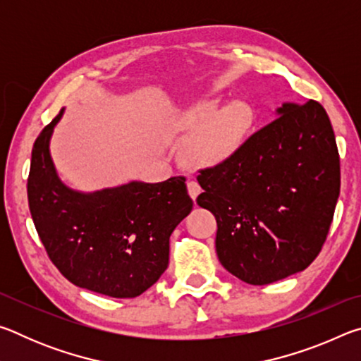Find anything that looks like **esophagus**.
<instances>
[{"instance_id": "obj_1", "label": "esophagus", "mask_w": 361, "mask_h": 361, "mask_svg": "<svg viewBox=\"0 0 361 361\" xmlns=\"http://www.w3.org/2000/svg\"><path fill=\"white\" fill-rule=\"evenodd\" d=\"M200 191H202V189H200L197 181H194V180L188 181V192H189V195H191L192 200L197 199V195L200 194Z\"/></svg>"}]
</instances>
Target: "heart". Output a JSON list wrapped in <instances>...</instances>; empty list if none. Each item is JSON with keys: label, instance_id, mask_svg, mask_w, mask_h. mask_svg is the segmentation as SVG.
I'll use <instances>...</instances> for the list:
<instances>
[{"label": "heart", "instance_id": "1", "mask_svg": "<svg viewBox=\"0 0 361 361\" xmlns=\"http://www.w3.org/2000/svg\"><path fill=\"white\" fill-rule=\"evenodd\" d=\"M253 108L232 100L219 108L215 99L200 100L175 114L172 127L181 135H192L185 149L194 167H216L239 152L252 132Z\"/></svg>", "mask_w": 361, "mask_h": 361}]
</instances>
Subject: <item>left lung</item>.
Returning <instances> with one entry per match:
<instances>
[{"instance_id": "1", "label": "left lung", "mask_w": 361, "mask_h": 361, "mask_svg": "<svg viewBox=\"0 0 361 361\" xmlns=\"http://www.w3.org/2000/svg\"><path fill=\"white\" fill-rule=\"evenodd\" d=\"M279 118L221 166L200 170L197 204L216 218V255L250 285L301 272L320 253L339 197V152L319 102Z\"/></svg>"}]
</instances>
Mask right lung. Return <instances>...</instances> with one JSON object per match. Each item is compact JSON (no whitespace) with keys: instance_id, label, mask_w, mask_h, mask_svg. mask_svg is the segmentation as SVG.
<instances>
[{"instance_id":"obj_1","label":"right lung","mask_w":361,"mask_h":361,"mask_svg":"<svg viewBox=\"0 0 361 361\" xmlns=\"http://www.w3.org/2000/svg\"><path fill=\"white\" fill-rule=\"evenodd\" d=\"M62 114L32 149L27 192L35 228L73 285L111 298L140 296L167 269L170 234L192 210L186 178L75 191L59 178L49 151Z\"/></svg>"}]
</instances>
